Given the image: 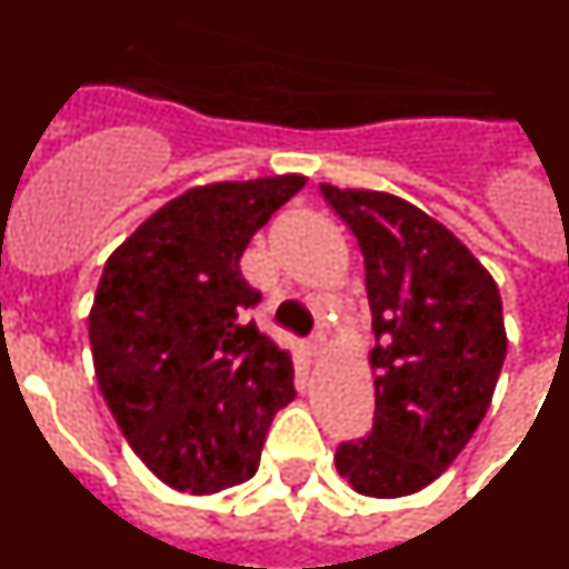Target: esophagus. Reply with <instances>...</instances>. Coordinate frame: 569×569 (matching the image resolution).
<instances>
[{
    "mask_svg": "<svg viewBox=\"0 0 569 569\" xmlns=\"http://www.w3.org/2000/svg\"><path fill=\"white\" fill-rule=\"evenodd\" d=\"M321 347H325V336L316 333L313 339L305 341V353H308L310 359H313V356H319V353H321Z\"/></svg>",
    "mask_w": 569,
    "mask_h": 569,
    "instance_id": "34e87169",
    "label": "esophagus"
}]
</instances>
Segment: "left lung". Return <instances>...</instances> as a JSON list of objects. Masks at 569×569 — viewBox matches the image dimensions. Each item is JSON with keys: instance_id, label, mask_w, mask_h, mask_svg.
<instances>
[{"instance_id": "obj_1", "label": "left lung", "mask_w": 569, "mask_h": 569, "mask_svg": "<svg viewBox=\"0 0 569 569\" xmlns=\"http://www.w3.org/2000/svg\"><path fill=\"white\" fill-rule=\"evenodd\" d=\"M365 256L373 313V430L336 450L361 496L399 499L436 481L492 401L507 356L492 276L433 216L381 190L319 184Z\"/></svg>"}]
</instances>
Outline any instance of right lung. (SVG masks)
I'll list each match as a JSON object with an SVG mask.
<instances>
[{
    "mask_svg": "<svg viewBox=\"0 0 569 569\" xmlns=\"http://www.w3.org/2000/svg\"><path fill=\"white\" fill-rule=\"evenodd\" d=\"M308 176L213 182L148 216L104 261L90 350L133 453L173 490L248 481L270 421L296 399L293 359L244 310L261 293L239 259Z\"/></svg>",
    "mask_w": 569,
    "mask_h": 569,
    "instance_id": "obj_1",
    "label": "right lung"
}]
</instances>
